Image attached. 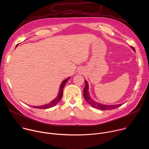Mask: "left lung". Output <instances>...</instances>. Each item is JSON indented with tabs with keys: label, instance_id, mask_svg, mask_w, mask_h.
<instances>
[{
	"label": "left lung",
	"instance_id": "1",
	"mask_svg": "<svg viewBox=\"0 0 149 149\" xmlns=\"http://www.w3.org/2000/svg\"><path fill=\"white\" fill-rule=\"evenodd\" d=\"M131 48L133 49L134 51L136 52L134 48L132 47ZM85 83H86V86H85L84 88V97L85 100H86V101L90 104L93 107L101 110H113L116 108H118L120 106H121L123 104H116V105H105V104H102L98 102H97L94 101H93L91 98V97L90 96V94L88 93V84L87 81L86 80L85 81Z\"/></svg>",
	"mask_w": 149,
	"mask_h": 149
}]
</instances>
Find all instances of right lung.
Segmentation results:
<instances>
[{
	"mask_svg": "<svg viewBox=\"0 0 149 149\" xmlns=\"http://www.w3.org/2000/svg\"><path fill=\"white\" fill-rule=\"evenodd\" d=\"M18 45V44L16 45V47H17ZM70 78V77L65 79L63 80L60 86V88H59V91L58 93V94L57 95V97L51 102H49V104H45L44 105H42V106H32V107L33 108H36V109H49V108H51L54 106H55L57 103H58V102L61 100L62 97V94H63V88H64L65 85L66 84V83L67 82V81H68V79Z\"/></svg>",
	"mask_w": 149,
	"mask_h": 149,
	"instance_id": "1",
	"label": "right lung"
}]
</instances>
